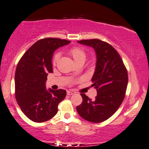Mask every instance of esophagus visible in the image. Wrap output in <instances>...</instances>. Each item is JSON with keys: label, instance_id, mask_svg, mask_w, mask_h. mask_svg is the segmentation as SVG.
<instances>
[{"label": "esophagus", "instance_id": "1", "mask_svg": "<svg viewBox=\"0 0 149 149\" xmlns=\"http://www.w3.org/2000/svg\"><path fill=\"white\" fill-rule=\"evenodd\" d=\"M74 93H73L72 91H67V95H72Z\"/></svg>", "mask_w": 149, "mask_h": 149}]
</instances>
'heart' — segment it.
Instances as JSON below:
<instances>
[{
    "label": "heart",
    "instance_id": "obj_1",
    "mask_svg": "<svg viewBox=\"0 0 149 149\" xmlns=\"http://www.w3.org/2000/svg\"><path fill=\"white\" fill-rule=\"evenodd\" d=\"M69 53L70 54V55L72 56L75 62L78 61L80 59L82 58H86V53L85 51L79 47H73L69 51ZM60 56V53H57L54 54L53 57V63H56Z\"/></svg>",
    "mask_w": 149,
    "mask_h": 149
}]
</instances>
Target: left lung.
<instances>
[{
  "label": "left lung",
  "mask_w": 149,
  "mask_h": 149,
  "mask_svg": "<svg viewBox=\"0 0 149 149\" xmlns=\"http://www.w3.org/2000/svg\"><path fill=\"white\" fill-rule=\"evenodd\" d=\"M77 42L93 48L96 62L92 81L97 91L95 100L80 94L83 101L76 107L85 120L100 123L113 116L124 98L127 85V72L116 50L98 39L83 40Z\"/></svg>",
  "instance_id": "obj_1"
}]
</instances>
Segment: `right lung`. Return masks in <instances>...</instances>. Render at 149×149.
Here are the masks:
<instances>
[{
	"mask_svg": "<svg viewBox=\"0 0 149 149\" xmlns=\"http://www.w3.org/2000/svg\"><path fill=\"white\" fill-rule=\"evenodd\" d=\"M71 42L58 38L40 40L21 58L15 75V98L23 113L30 120L41 123L49 120L58 111V104L66 91L47 89L49 73H53L54 52Z\"/></svg>",
	"mask_w": 149,
	"mask_h": 149,
	"instance_id": "add662e5",
	"label": "right lung"
}]
</instances>
